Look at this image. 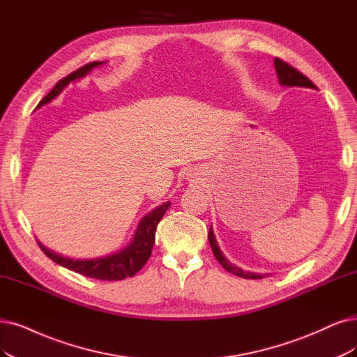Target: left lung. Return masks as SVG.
<instances>
[{"label":"left lung","instance_id":"8db88e82","mask_svg":"<svg viewBox=\"0 0 357 357\" xmlns=\"http://www.w3.org/2000/svg\"><path fill=\"white\" fill-rule=\"evenodd\" d=\"M273 66H275L276 75H278V81H280V84L282 86H288V88L298 86V88L318 89L309 77H306L305 75L300 73L297 69L293 68V66H289L288 63L282 61L281 59H275L273 60ZM208 243H210V247H212V250H213V255L218 259V261L229 273H234L236 276H241V278H245V280H261V278H265V276L269 275V273H257V272L244 271V269H241L238 266L232 265V263L225 256H223V253L220 252V248H219V244L216 241V236L213 234L212 227H210V231H208Z\"/></svg>","mask_w":357,"mask_h":357}]
</instances>
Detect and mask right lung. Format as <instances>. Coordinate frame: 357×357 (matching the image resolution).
Masks as SVG:
<instances>
[{"mask_svg":"<svg viewBox=\"0 0 357 357\" xmlns=\"http://www.w3.org/2000/svg\"><path fill=\"white\" fill-rule=\"evenodd\" d=\"M105 61H92L89 64H85L84 68L77 69L76 72L70 73L69 76L63 77L57 85L51 89L50 94L39 101L38 107H43V105L48 104L50 101L54 100L60 92L68 86L70 82L79 81L84 76H86L92 69L98 68V66L104 64ZM36 107V109H38ZM170 207V202H166L160 206L153 208L142 219L139 220L138 227L134 232L132 240L121 250H117L114 253L94 257V259H73V257H66L63 255H59L52 250L47 248L41 241L36 240L39 247L43 248V252L52 260L56 261L57 265L81 273L84 276H89V278L101 280V281H121L128 278V276H134L151 256V250L154 245L155 238V229L158 222L162 220L165 216L166 210Z\"/></svg>","mask_w":357,"mask_h":357,"instance_id":"add662e5","label":"right lung"}]
</instances>
